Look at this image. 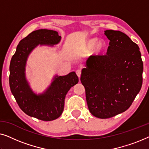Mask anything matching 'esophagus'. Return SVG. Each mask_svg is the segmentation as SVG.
<instances>
[{"instance_id":"34e87169","label":"esophagus","mask_w":149,"mask_h":149,"mask_svg":"<svg viewBox=\"0 0 149 149\" xmlns=\"http://www.w3.org/2000/svg\"><path fill=\"white\" fill-rule=\"evenodd\" d=\"M76 74H77V76L79 77V78H80V77H81V70H77V71H76Z\"/></svg>"}]
</instances>
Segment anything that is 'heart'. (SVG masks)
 I'll return each instance as SVG.
<instances>
[{"label": "heart", "mask_w": 149, "mask_h": 149, "mask_svg": "<svg viewBox=\"0 0 149 149\" xmlns=\"http://www.w3.org/2000/svg\"><path fill=\"white\" fill-rule=\"evenodd\" d=\"M93 47H94L95 50L96 52H99L103 49L104 47V44L103 41L99 40L96 42V40L95 38H93V39L89 40L87 42L86 45H85V50L89 51L92 49Z\"/></svg>", "instance_id": "b5f03b06"}]
</instances>
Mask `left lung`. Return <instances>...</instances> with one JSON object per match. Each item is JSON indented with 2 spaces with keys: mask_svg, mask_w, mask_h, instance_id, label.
Here are the masks:
<instances>
[{
  "mask_svg": "<svg viewBox=\"0 0 149 149\" xmlns=\"http://www.w3.org/2000/svg\"><path fill=\"white\" fill-rule=\"evenodd\" d=\"M106 55L91 56L81 82L93 116L108 119L130 107L142 85L143 62L139 47L123 32L107 30Z\"/></svg>",
  "mask_w": 149,
  "mask_h": 149,
  "instance_id": "obj_1",
  "label": "left lung"
}]
</instances>
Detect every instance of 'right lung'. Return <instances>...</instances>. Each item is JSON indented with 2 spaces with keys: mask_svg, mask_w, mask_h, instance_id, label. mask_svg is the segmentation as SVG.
Segmentation results:
<instances>
[{
  "mask_svg": "<svg viewBox=\"0 0 149 149\" xmlns=\"http://www.w3.org/2000/svg\"><path fill=\"white\" fill-rule=\"evenodd\" d=\"M61 36L56 31L40 29L20 40L9 66V86L18 106L30 117L42 121H52L62 115L64 99L71 87L79 82L74 72L56 76L45 92L36 95L30 88L25 77V66L30 53L38 45L58 44Z\"/></svg>",
  "mask_w": 149,
  "mask_h": 149,
  "instance_id": "1",
  "label": "right lung"
}]
</instances>
